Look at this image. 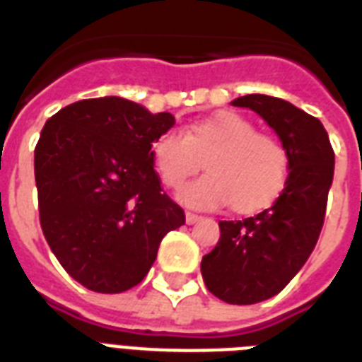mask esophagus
Returning <instances> with one entry per match:
<instances>
[{
	"instance_id": "obj_1",
	"label": "esophagus",
	"mask_w": 362,
	"mask_h": 362,
	"mask_svg": "<svg viewBox=\"0 0 362 362\" xmlns=\"http://www.w3.org/2000/svg\"><path fill=\"white\" fill-rule=\"evenodd\" d=\"M199 220H201V216L199 214H195V212H186L187 226H193V223H197Z\"/></svg>"
}]
</instances>
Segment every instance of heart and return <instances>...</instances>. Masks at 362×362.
Segmentation results:
<instances>
[{
  "mask_svg": "<svg viewBox=\"0 0 362 362\" xmlns=\"http://www.w3.org/2000/svg\"><path fill=\"white\" fill-rule=\"evenodd\" d=\"M152 156L161 182L173 189L197 175L204 161L209 175L184 187L180 199L197 209L229 204L237 214L270 206L289 173L287 148L233 110L193 122L184 133L165 131L153 142Z\"/></svg>",
  "mask_w": 362,
  "mask_h": 362,
  "instance_id": "heart-1",
  "label": "heart"
}]
</instances>
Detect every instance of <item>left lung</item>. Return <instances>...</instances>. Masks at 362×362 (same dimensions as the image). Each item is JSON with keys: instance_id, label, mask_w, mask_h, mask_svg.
<instances>
[{"instance_id": "obj_1", "label": "left lung", "mask_w": 362, "mask_h": 362, "mask_svg": "<svg viewBox=\"0 0 362 362\" xmlns=\"http://www.w3.org/2000/svg\"><path fill=\"white\" fill-rule=\"evenodd\" d=\"M257 112L289 153L286 187L253 218L220 221V240L201 261L204 286L229 304L274 297L303 269L325 221L334 150L317 118L284 99L252 93L233 101Z\"/></svg>"}]
</instances>
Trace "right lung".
Returning <instances> with one entry per match:
<instances>
[{"mask_svg": "<svg viewBox=\"0 0 362 362\" xmlns=\"http://www.w3.org/2000/svg\"><path fill=\"white\" fill-rule=\"evenodd\" d=\"M173 125L169 112L98 98L67 105L42 127L35 146L42 235L90 291L141 284L165 235L186 223L153 169L152 144Z\"/></svg>", "mask_w": 362, "mask_h": 362, "instance_id": "obj_1", "label": "right lung"}]
</instances>
